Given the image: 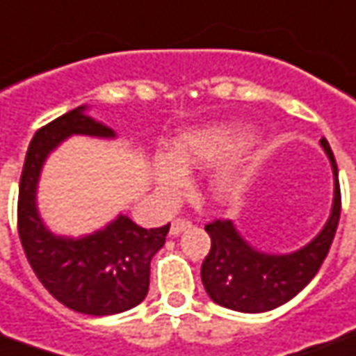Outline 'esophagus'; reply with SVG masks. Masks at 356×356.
Masks as SVG:
<instances>
[{
    "mask_svg": "<svg viewBox=\"0 0 356 356\" xmlns=\"http://www.w3.org/2000/svg\"><path fill=\"white\" fill-rule=\"evenodd\" d=\"M192 227V222L186 219H176L172 220V227H170V236H178V234H182L184 230H188Z\"/></svg>",
    "mask_w": 356,
    "mask_h": 356,
    "instance_id": "1",
    "label": "esophagus"
}]
</instances>
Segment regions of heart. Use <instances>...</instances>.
Here are the masks:
<instances>
[{"mask_svg": "<svg viewBox=\"0 0 356 356\" xmlns=\"http://www.w3.org/2000/svg\"><path fill=\"white\" fill-rule=\"evenodd\" d=\"M246 131L238 126L211 124L193 127L176 136L168 149V156H156L153 178L164 195H178L188 184L186 170L205 168L229 159L244 145ZM244 184L232 170H219L213 178V190L220 200L238 195Z\"/></svg>", "mask_w": 356, "mask_h": 356, "instance_id": "1", "label": "heart"}]
</instances>
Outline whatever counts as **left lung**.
<instances>
[{
	"label": "left lung",
	"instance_id": "obj_1",
	"mask_svg": "<svg viewBox=\"0 0 356 356\" xmlns=\"http://www.w3.org/2000/svg\"><path fill=\"white\" fill-rule=\"evenodd\" d=\"M333 172V203L322 230L302 248L273 254L252 246L232 220L205 225L211 250L203 259L202 281L213 302L246 314L269 312L305 289L330 252L341 215L339 174L327 139H320Z\"/></svg>",
	"mask_w": 356,
	"mask_h": 356
}]
</instances>
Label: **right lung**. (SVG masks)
Masks as SVG:
<instances>
[{
    "label": "right lung",
    "instance_id": "obj_1",
    "mask_svg": "<svg viewBox=\"0 0 356 356\" xmlns=\"http://www.w3.org/2000/svg\"><path fill=\"white\" fill-rule=\"evenodd\" d=\"M83 104L34 134L19 186V236L29 264L50 295L71 310L112 316L143 302L151 259L164 246L170 222L143 229L120 213L106 227L83 236L51 232L38 211V182L51 151L71 136L116 139V131L87 114Z\"/></svg>",
    "mask_w": 356,
    "mask_h": 356
}]
</instances>
